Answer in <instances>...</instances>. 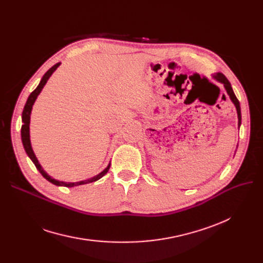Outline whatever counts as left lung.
Returning a JSON list of instances; mask_svg holds the SVG:
<instances>
[{"instance_id": "obj_1", "label": "left lung", "mask_w": 263, "mask_h": 263, "mask_svg": "<svg viewBox=\"0 0 263 263\" xmlns=\"http://www.w3.org/2000/svg\"><path fill=\"white\" fill-rule=\"evenodd\" d=\"M212 77H213L214 80H216V81L219 82V83H222V84L224 85V87H225V89H226V91H227V93H228V96H229V98H230L231 102L234 104V106H236L237 114H238V128L240 129V126H241V107H240V102H239V100L237 99L236 95H234V92H233V89H232V87H231V84H230L229 81L227 80V78H226L223 73L216 72V73H214Z\"/></svg>"}]
</instances>
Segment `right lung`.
Listing matches in <instances>:
<instances>
[{"label": "right lung", "mask_w": 263, "mask_h": 263, "mask_svg": "<svg viewBox=\"0 0 263 263\" xmlns=\"http://www.w3.org/2000/svg\"><path fill=\"white\" fill-rule=\"evenodd\" d=\"M61 63L55 64L53 67H51L49 70L44 74V77L41 78L38 86L36 87V89L29 96V98L26 100V103L24 105L23 112H22V127H21V140H22V144L24 147V150L26 155L29 156V158L32 160V162L35 164L36 168L39 171V173L44 176V178H46L47 180L55 185L58 186H67V187H72V186H78V185H82V184H87V183H91L95 182L97 180H99L100 178H102L109 170V165L110 162L107 164V166L98 175H96L91 178L86 179V180H82V181H78V182H65V181H60L54 179L53 177H51L44 168L41 165L39 164L38 159L35 156L34 150L32 148V143H31V135H30V123H31V114H32V109H33V105L37 99V97L39 96V93L43 90V88L45 87V85L47 84L48 80L50 79V77L53 74V72L57 70V69L60 67Z\"/></svg>", "instance_id": "obj_1"}]
</instances>
